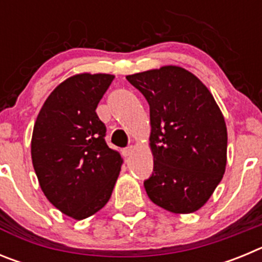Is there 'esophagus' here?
Instances as JSON below:
<instances>
[{"mask_svg":"<svg viewBox=\"0 0 262 262\" xmlns=\"http://www.w3.org/2000/svg\"><path fill=\"white\" fill-rule=\"evenodd\" d=\"M133 152H134V147H133V145H129V147L124 148V149H123V155L126 157L131 156V155H133Z\"/></svg>","mask_w":262,"mask_h":262,"instance_id":"34e87169","label":"esophagus"}]
</instances>
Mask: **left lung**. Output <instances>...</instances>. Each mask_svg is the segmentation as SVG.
Wrapping results in <instances>:
<instances>
[{
    "label": "left lung",
    "mask_w": 262,
    "mask_h": 262,
    "mask_svg": "<svg viewBox=\"0 0 262 262\" xmlns=\"http://www.w3.org/2000/svg\"><path fill=\"white\" fill-rule=\"evenodd\" d=\"M149 105L154 172L144 181L155 205L190 214L205 205L223 178L227 127L200 78L165 66L127 76Z\"/></svg>",
    "instance_id": "obj_1"
}]
</instances>
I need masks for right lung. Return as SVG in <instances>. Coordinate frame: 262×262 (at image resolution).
<instances>
[{
    "instance_id": "1",
    "label": "right lung",
    "mask_w": 262,
    "mask_h": 262,
    "mask_svg": "<svg viewBox=\"0 0 262 262\" xmlns=\"http://www.w3.org/2000/svg\"><path fill=\"white\" fill-rule=\"evenodd\" d=\"M114 80L80 73L53 89L39 111L31 159L41 190L62 214L81 221L110 200L123 160L105 142L106 126L96 113Z\"/></svg>"
}]
</instances>
